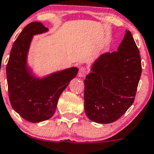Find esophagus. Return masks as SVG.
<instances>
[{
    "mask_svg": "<svg viewBox=\"0 0 154 154\" xmlns=\"http://www.w3.org/2000/svg\"><path fill=\"white\" fill-rule=\"evenodd\" d=\"M88 69L85 67H81V68L79 69V72H78V76L80 77H84L86 74H88Z\"/></svg>",
    "mask_w": 154,
    "mask_h": 154,
    "instance_id": "1",
    "label": "esophagus"
}]
</instances>
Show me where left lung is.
<instances>
[{
  "label": "left lung",
  "mask_w": 154,
  "mask_h": 154,
  "mask_svg": "<svg viewBox=\"0 0 154 154\" xmlns=\"http://www.w3.org/2000/svg\"><path fill=\"white\" fill-rule=\"evenodd\" d=\"M141 70L139 50L131 32L126 31L117 51L101 55L86 76V116L103 124L122 117L134 102Z\"/></svg>",
  "instance_id": "obj_1"
}]
</instances>
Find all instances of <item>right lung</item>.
<instances>
[{
  "label": "right lung",
  "mask_w": 154,
  "mask_h": 154,
  "mask_svg": "<svg viewBox=\"0 0 154 154\" xmlns=\"http://www.w3.org/2000/svg\"><path fill=\"white\" fill-rule=\"evenodd\" d=\"M47 30L41 22L27 25L15 41L7 65L10 104L22 118L31 123H39L53 117L59 96L78 72L77 68H71L43 79L31 75L26 66L31 39L34 34Z\"/></svg>",
  "instance_id": "obj_1"
}]
</instances>
